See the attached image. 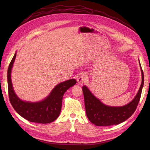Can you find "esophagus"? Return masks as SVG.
<instances>
[{
	"instance_id": "1",
	"label": "esophagus",
	"mask_w": 150,
	"mask_h": 150,
	"mask_svg": "<svg viewBox=\"0 0 150 150\" xmlns=\"http://www.w3.org/2000/svg\"><path fill=\"white\" fill-rule=\"evenodd\" d=\"M88 76L86 73H81L79 74L78 77H77V81L78 83L79 84H82L83 83H85L86 81L87 80Z\"/></svg>"
}]
</instances>
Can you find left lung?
Here are the masks:
<instances>
[{
  "mask_svg": "<svg viewBox=\"0 0 150 150\" xmlns=\"http://www.w3.org/2000/svg\"><path fill=\"white\" fill-rule=\"evenodd\" d=\"M139 63L142 76V84L134 99L125 106L105 105L94 96L87 86H83L86 115L92 123L98 126L118 125L128 119L133 114L139 103L144 84V74L139 61Z\"/></svg>",
  "mask_w": 150,
  "mask_h": 150,
  "instance_id": "left-lung-1",
  "label": "left lung"
}]
</instances>
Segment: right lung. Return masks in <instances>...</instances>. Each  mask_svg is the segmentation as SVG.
I'll return each mask as SVG.
<instances>
[{
	"label": "right lung",
	"instance_id": "1",
	"mask_svg": "<svg viewBox=\"0 0 150 150\" xmlns=\"http://www.w3.org/2000/svg\"><path fill=\"white\" fill-rule=\"evenodd\" d=\"M16 57V52L7 71L8 96L12 107L20 116L30 122L46 124L55 121L61 112L63 95L68 89L76 83V80L71 79L58 84L42 101H23L15 93L11 81V71Z\"/></svg>",
	"mask_w": 150,
	"mask_h": 150
}]
</instances>
